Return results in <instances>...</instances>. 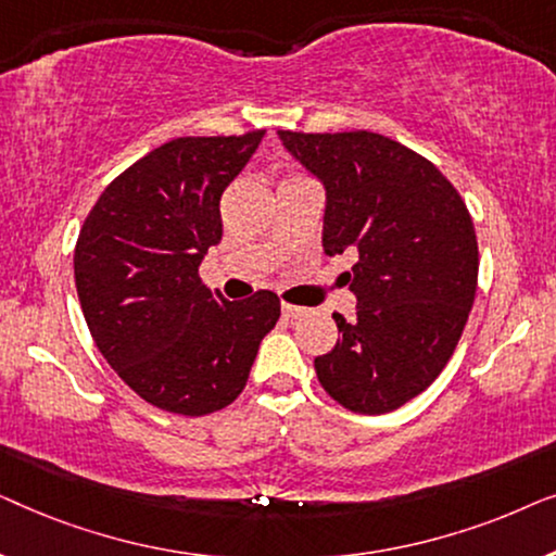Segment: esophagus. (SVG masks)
Returning <instances> with one entry per match:
<instances>
[{"label": "esophagus", "instance_id": "34e87169", "mask_svg": "<svg viewBox=\"0 0 556 556\" xmlns=\"http://www.w3.org/2000/svg\"><path fill=\"white\" fill-rule=\"evenodd\" d=\"M303 314H306V308L293 306V303H283V316H286V318H299V316H303Z\"/></svg>", "mask_w": 556, "mask_h": 556}]
</instances>
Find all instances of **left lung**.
Wrapping results in <instances>:
<instances>
[{
	"instance_id": "1",
	"label": "left lung",
	"mask_w": 556,
	"mask_h": 556,
	"mask_svg": "<svg viewBox=\"0 0 556 556\" xmlns=\"http://www.w3.org/2000/svg\"><path fill=\"white\" fill-rule=\"evenodd\" d=\"M326 187L324 250H352L356 318L314 359L341 407L384 415L435 382L466 329L478 286L470 212L435 164L371 131H278Z\"/></svg>"
}]
</instances>
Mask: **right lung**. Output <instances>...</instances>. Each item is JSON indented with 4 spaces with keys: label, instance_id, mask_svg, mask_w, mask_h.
Returning <instances> with one entry per match:
<instances>
[{
    "label": "right lung",
    "instance_id": "1",
    "mask_svg": "<svg viewBox=\"0 0 556 556\" xmlns=\"http://www.w3.org/2000/svg\"><path fill=\"white\" fill-rule=\"evenodd\" d=\"M265 131L181 136L118 174L75 242L83 316L116 375L166 413H217L245 390L280 299L227 301L200 278L223 240L219 197Z\"/></svg>",
    "mask_w": 556,
    "mask_h": 556
}]
</instances>
